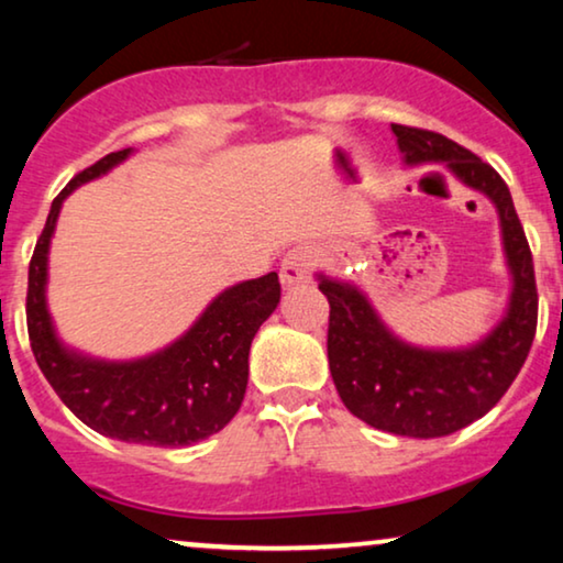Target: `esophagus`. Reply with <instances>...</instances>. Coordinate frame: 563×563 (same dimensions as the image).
Returning <instances> with one entry per match:
<instances>
[{"mask_svg": "<svg viewBox=\"0 0 563 563\" xmlns=\"http://www.w3.org/2000/svg\"><path fill=\"white\" fill-rule=\"evenodd\" d=\"M279 276L284 287H297V284H305L310 279V251L307 249L289 251L282 261Z\"/></svg>", "mask_w": 563, "mask_h": 563, "instance_id": "esophagus-1", "label": "esophagus"}]
</instances>
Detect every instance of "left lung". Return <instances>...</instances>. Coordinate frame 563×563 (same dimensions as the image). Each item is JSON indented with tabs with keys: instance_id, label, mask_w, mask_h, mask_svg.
I'll return each mask as SVG.
<instances>
[{
	"instance_id": "8db88e82",
	"label": "left lung",
	"mask_w": 563,
	"mask_h": 563,
	"mask_svg": "<svg viewBox=\"0 0 563 563\" xmlns=\"http://www.w3.org/2000/svg\"><path fill=\"white\" fill-rule=\"evenodd\" d=\"M407 166L443 164L495 205L505 261L512 276L503 320L466 349H422L384 325L356 284L318 274L330 302L328 364L349 410L376 430L441 438L495 407L526 364L538 322L533 256L510 189L495 168L441 133L391 125Z\"/></svg>"
}]
</instances>
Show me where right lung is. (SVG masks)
<instances>
[{
  "label": "right lung",
  "instance_id": "right-lung-1",
  "mask_svg": "<svg viewBox=\"0 0 563 563\" xmlns=\"http://www.w3.org/2000/svg\"><path fill=\"white\" fill-rule=\"evenodd\" d=\"M130 148L99 158L53 199L27 274V335L35 361L68 410L97 433L125 443L191 445L241 410L253 335L282 297L276 272L220 291L181 338L151 356L104 361L60 341L48 312V251L64 199L110 172Z\"/></svg>",
  "mask_w": 563,
  "mask_h": 563
}]
</instances>
